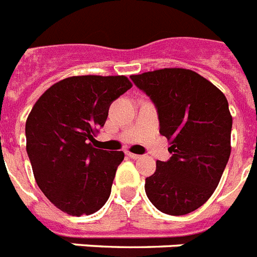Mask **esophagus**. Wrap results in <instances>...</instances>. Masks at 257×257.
I'll return each instance as SVG.
<instances>
[{
  "mask_svg": "<svg viewBox=\"0 0 257 257\" xmlns=\"http://www.w3.org/2000/svg\"><path fill=\"white\" fill-rule=\"evenodd\" d=\"M126 156H128L129 158H133V160H139L141 156L140 154H136V153H131V152H126Z\"/></svg>",
  "mask_w": 257,
  "mask_h": 257,
  "instance_id": "1",
  "label": "esophagus"
}]
</instances>
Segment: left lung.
I'll return each instance as SVG.
<instances>
[{
    "instance_id": "1",
    "label": "left lung",
    "mask_w": 257,
    "mask_h": 257,
    "mask_svg": "<svg viewBox=\"0 0 257 257\" xmlns=\"http://www.w3.org/2000/svg\"><path fill=\"white\" fill-rule=\"evenodd\" d=\"M158 112L160 133L172 147L170 160L157 161L145 179L154 207L185 215L211 197L231 153L232 116L226 96L211 81L186 68H164L132 75Z\"/></svg>"
}]
</instances>
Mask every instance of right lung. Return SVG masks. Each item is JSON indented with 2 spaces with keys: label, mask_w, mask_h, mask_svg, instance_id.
Segmentation results:
<instances>
[{
  "label": "right lung",
  "mask_w": 257,
  "mask_h": 257,
  "mask_svg": "<svg viewBox=\"0 0 257 257\" xmlns=\"http://www.w3.org/2000/svg\"><path fill=\"white\" fill-rule=\"evenodd\" d=\"M132 83L126 76L83 75L53 84L26 120V150L37 185L50 202L80 216L103 207L122 152L93 148L110 104Z\"/></svg>",
  "instance_id": "1"
}]
</instances>
